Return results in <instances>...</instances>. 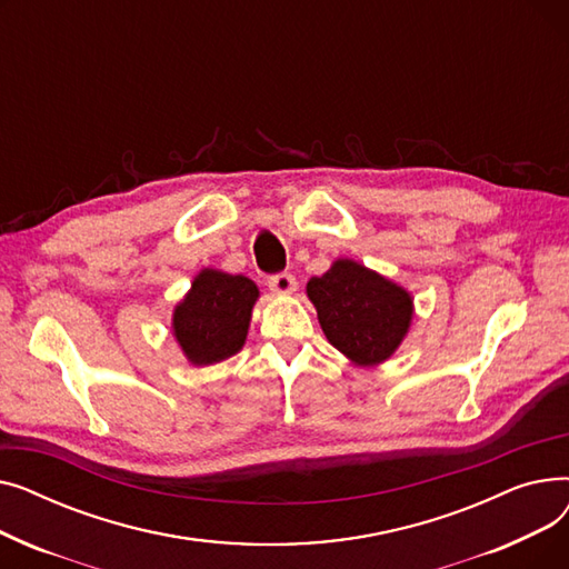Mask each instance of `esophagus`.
I'll use <instances>...</instances> for the list:
<instances>
[{"mask_svg":"<svg viewBox=\"0 0 569 569\" xmlns=\"http://www.w3.org/2000/svg\"><path fill=\"white\" fill-rule=\"evenodd\" d=\"M269 288L277 295H292L297 290V279L288 272H279L269 277Z\"/></svg>","mask_w":569,"mask_h":569,"instance_id":"1","label":"esophagus"}]
</instances>
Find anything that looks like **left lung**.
I'll return each mask as SVG.
<instances>
[{
  "mask_svg": "<svg viewBox=\"0 0 569 569\" xmlns=\"http://www.w3.org/2000/svg\"><path fill=\"white\" fill-rule=\"evenodd\" d=\"M307 295L327 341L357 365L385 362L410 327V295L352 260H337L313 277Z\"/></svg>",
  "mask_w": 569,
  "mask_h": 569,
  "instance_id": "1",
  "label": "left lung"
}]
</instances>
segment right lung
<instances>
[{"label":"right lung","mask_w":569,"mask_h":569,"mask_svg":"<svg viewBox=\"0 0 569 569\" xmlns=\"http://www.w3.org/2000/svg\"><path fill=\"white\" fill-rule=\"evenodd\" d=\"M258 288L242 274L202 269L172 316L177 343L189 362L214 365L244 346Z\"/></svg>","instance_id":"1"}]
</instances>
